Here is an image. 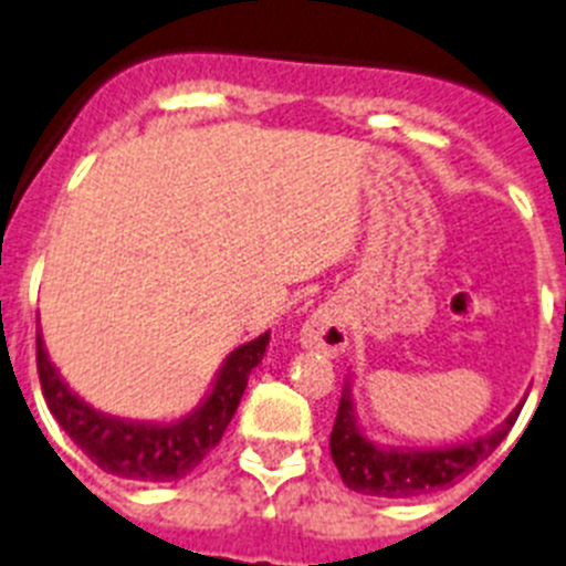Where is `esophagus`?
I'll return each instance as SVG.
<instances>
[{
	"label": "esophagus",
	"mask_w": 566,
	"mask_h": 566,
	"mask_svg": "<svg viewBox=\"0 0 566 566\" xmlns=\"http://www.w3.org/2000/svg\"><path fill=\"white\" fill-rule=\"evenodd\" d=\"M301 346L310 348V352H321V355H340L348 346V332L343 324V313L335 304H324V307L315 310L304 326H301L298 335Z\"/></svg>",
	"instance_id": "obj_1"
}]
</instances>
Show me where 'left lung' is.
Returning a JSON list of instances; mask_svg holds the SVG:
<instances>
[{
    "label": "left lung",
    "mask_w": 566,
    "mask_h": 566,
    "mask_svg": "<svg viewBox=\"0 0 566 566\" xmlns=\"http://www.w3.org/2000/svg\"><path fill=\"white\" fill-rule=\"evenodd\" d=\"M522 405H516L509 419L485 436L450 447H385L366 436L355 408V374H348L343 385L337 419L329 436V452L340 472L343 483L357 494L368 497H419L438 489H450L467 478L480 461L497 450L509 430L514 427Z\"/></svg>",
    "instance_id": "obj_1"
}]
</instances>
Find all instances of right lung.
<instances>
[{
  "instance_id": "add662e5",
  "label": "right lung",
  "mask_w": 566,
  "mask_h": 566,
  "mask_svg": "<svg viewBox=\"0 0 566 566\" xmlns=\"http://www.w3.org/2000/svg\"><path fill=\"white\" fill-rule=\"evenodd\" d=\"M268 343L271 332H262L237 346L214 374L209 394L200 399L198 408L172 421L119 419L92 408L52 366L41 332L35 335V360L46 408L88 461L116 478L170 483L192 472L218 447L245 394L248 377L265 357Z\"/></svg>"
}]
</instances>
